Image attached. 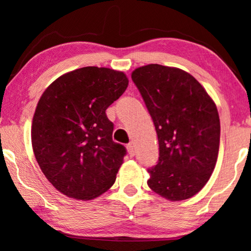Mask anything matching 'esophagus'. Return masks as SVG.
Segmentation results:
<instances>
[{
    "instance_id": "esophagus-1",
    "label": "esophagus",
    "mask_w": 251,
    "mask_h": 251,
    "mask_svg": "<svg viewBox=\"0 0 251 251\" xmlns=\"http://www.w3.org/2000/svg\"><path fill=\"white\" fill-rule=\"evenodd\" d=\"M126 150H128V153H129V155L130 156H133L135 155V147H133V144H128V145H126Z\"/></svg>"
}]
</instances>
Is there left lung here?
I'll return each instance as SVG.
<instances>
[{
    "mask_svg": "<svg viewBox=\"0 0 251 251\" xmlns=\"http://www.w3.org/2000/svg\"><path fill=\"white\" fill-rule=\"evenodd\" d=\"M131 78L155 126L159 161L147 185L171 201L190 199L207 184L217 162L221 123L204 88L179 68L150 64Z\"/></svg>",
    "mask_w": 251,
    "mask_h": 251,
    "instance_id": "1",
    "label": "left lung"
}]
</instances>
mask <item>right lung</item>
<instances>
[{
  "instance_id": "right-lung-1",
  "label": "right lung",
  "mask_w": 251,
  "mask_h": 251,
  "mask_svg": "<svg viewBox=\"0 0 251 251\" xmlns=\"http://www.w3.org/2000/svg\"><path fill=\"white\" fill-rule=\"evenodd\" d=\"M123 72L88 66L46 89L32 125V145L47 179L60 193L91 200L114 184L126 154L113 142L106 109L128 87Z\"/></svg>"
}]
</instances>
